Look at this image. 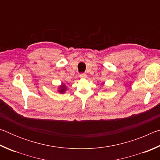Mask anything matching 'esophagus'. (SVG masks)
<instances>
[{"mask_svg":"<svg viewBox=\"0 0 160 160\" xmlns=\"http://www.w3.org/2000/svg\"><path fill=\"white\" fill-rule=\"evenodd\" d=\"M79 76L81 79H85V78H87V75L85 73H81V74H80Z\"/></svg>","mask_w":160,"mask_h":160,"instance_id":"34e87169","label":"esophagus"}]
</instances>
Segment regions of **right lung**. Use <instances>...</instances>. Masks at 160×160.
Wrapping results in <instances>:
<instances>
[{"label": "right lung", "instance_id": "1", "mask_svg": "<svg viewBox=\"0 0 160 160\" xmlns=\"http://www.w3.org/2000/svg\"><path fill=\"white\" fill-rule=\"evenodd\" d=\"M66 90H67L66 86L63 83H61V85H60V86L58 87V91L59 93L63 94V93L66 92Z\"/></svg>", "mask_w": 160, "mask_h": 160}]
</instances>
